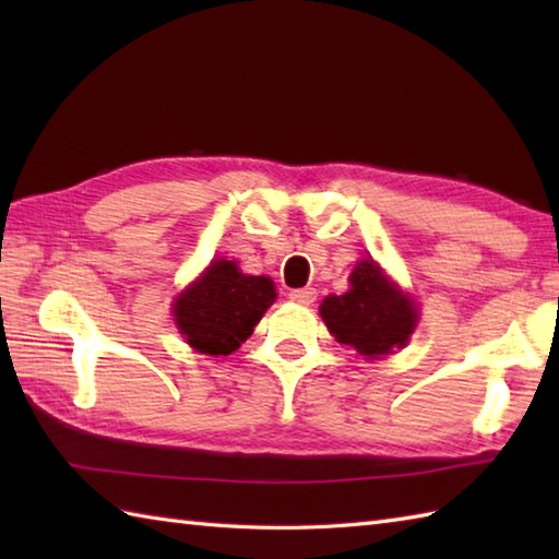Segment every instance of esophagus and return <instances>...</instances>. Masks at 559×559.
Segmentation results:
<instances>
[{"mask_svg":"<svg viewBox=\"0 0 559 559\" xmlns=\"http://www.w3.org/2000/svg\"><path fill=\"white\" fill-rule=\"evenodd\" d=\"M290 300H295L298 305H312V302L317 300V290H314V288L290 290Z\"/></svg>","mask_w":559,"mask_h":559,"instance_id":"34e87169","label":"esophagus"}]
</instances>
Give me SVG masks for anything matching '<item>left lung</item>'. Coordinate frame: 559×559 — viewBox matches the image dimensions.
I'll return each mask as SVG.
<instances>
[{
  "label": "left lung",
  "instance_id": "obj_1",
  "mask_svg": "<svg viewBox=\"0 0 559 559\" xmlns=\"http://www.w3.org/2000/svg\"><path fill=\"white\" fill-rule=\"evenodd\" d=\"M319 312L338 343L367 358L401 348L418 319L411 300L391 286L372 259L360 261L350 273V290L346 295H329Z\"/></svg>",
  "mask_w": 559,
  "mask_h": 559
}]
</instances>
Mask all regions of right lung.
<instances>
[{
    "instance_id": "right-lung-1",
    "label": "right lung",
    "mask_w": 559,
    "mask_h": 559,
    "mask_svg": "<svg viewBox=\"0 0 559 559\" xmlns=\"http://www.w3.org/2000/svg\"><path fill=\"white\" fill-rule=\"evenodd\" d=\"M273 300L276 288L271 278L247 276L235 261L218 259L175 302V322L192 348L230 355L252 334Z\"/></svg>"
}]
</instances>
